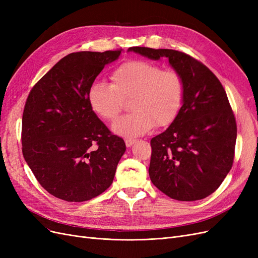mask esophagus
Here are the masks:
<instances>
[{
    "instance_id": "esophagus-1",
    "label": "esophagus",
    "mask_w": 258,
    "mask_h": 258,
    "mask_svg": "<svg viewBox=\"0 0 258 258\" xmlns=\"http://www.w3.org/2000/svg\"><path fill=\"white\" fill-rule=\"evenodd\" d=\"M124 143H126V146H127V147H130L132 144L135 143V140H132V139H126V140H124Z\"/></svg>"
}]
</instances>
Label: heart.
Instances as JSON below:
<instances>
[{
	"mask_svg": "<svg viewBox=\"0 0 258 258\" xmlns=\"http://www.w3.org/2000/svg\"><path fill=\"white\" fill-rule=\"evenodd\" d=\"M111 84L93 83L88 90L91 110L101 118L114 121L131 99L129 115L113 124L115 134L134 138L154 126L167 127L181 111L185 97L182 75L172 69L145 60H129L111 74Z\"/></svg>",
	"mask_w": 258,
	"mask_h": 258,
	"instance_id": "obj_1",
	"label": "heart"
}]
</instances>
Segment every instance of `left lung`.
I'll use <instances>...</instances> for the list:
<instances>
[{"instance_id": "left-lung-1", "label": "left lung", "mask_w": 258, "mask_h": 258, "mask_svg": "<svg viewBox=\"0 0 258 258\" xmlns=\"http://www.w3.org/2000/svg\"><path fill=\"white\" fill-rule=\"evenodd\" d=\"M129 50L153 60L168 58L185 83L184 102L175 120L151 140L152 183L178 201L210 196L223 183L235 157L237 122L223 85L209 68L185 52Z\"/></svg>"}]
</instances>
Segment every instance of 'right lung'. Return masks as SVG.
Listing matches in <instances>:
<instances>
[{
	"label": "right lung",
	"instance_id": "right-lung-1",
	"mask_svg": "<svg viewBox=\"0 0 258 258\" xmlns=\"http://www.w3.org/2000/svg\"><path fill=\"white\" fill-rule=\"evenodd\" d=\"M121 50L70 53L29 93L22 114V154L37 182L59 199L87 201L113 183L126 144L91 110L88 90Z\"/></svg>",
	"mask_w": 258,
	"mask_h": 258
}]
</instances>
